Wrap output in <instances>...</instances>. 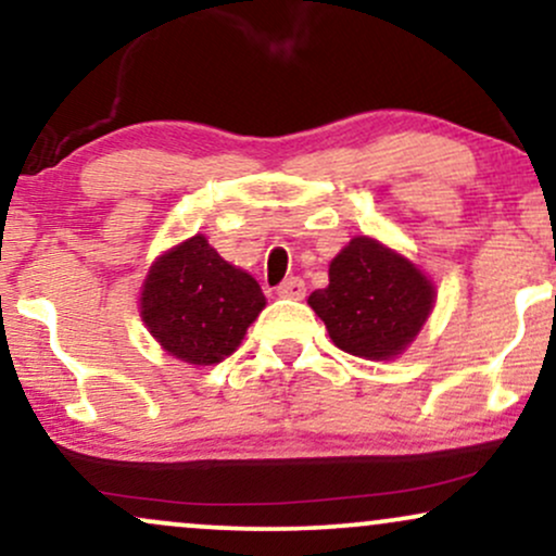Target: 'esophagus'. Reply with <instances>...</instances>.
I'll return each mask as SVG.
<instances>
[{"label": "esophagus", "instance_id": "34e87169", "mask_svg": "<svg viewBox=\"0 0 556 556\" xmlns=\"http://www.w3.org/2000/svg\"><path fill=\"white\" fill-rule=\"evenodd\" d=\"M277 295H279V298H292V300L305 298V282H303V279H300V277L285 279V282L277 287Z\"/></svg>", "mask_w": 556, "mask_h": 556}]
</instances>
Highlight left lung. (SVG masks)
Listing matches in <instances>:
<instances>
[{
  "instance_id": "8db88e82",
  "label": "left lung",
  "mask_w": 556,
  "mask_h": 556,
  "mask_svg": "<svg viewBox=\"0 0 556 556\" xmlns=\"http://www.w3.org/2000/svg\"><path fill=\"white\" fill-rule=\"evenodd\" d=\"M311 308L344 353L368 361L400 355L429 318L433 287L407 258L371 238H353L329 266V287Z\"/></svg>"
}]
</instances>
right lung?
<instances>
[{"label":"right lung","instance_id":"obj_1","mask_svg":"<svg viewBox=\"0 0 556 556\" xmlns=\"http://www.w3.org/2000/svg\"><path fill=\"white\" fill-rule=\"evenodd\" d=\"M264 305L256 279L227 264L203 235H195L151 266L140 316L175 358L212 366L238 350Z\"/></svg>","mask_w":556,"mask_h":556}]
</instances>
